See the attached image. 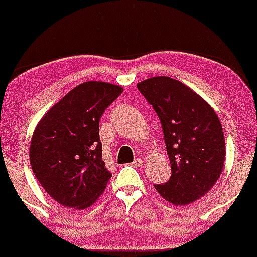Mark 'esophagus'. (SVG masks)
<instances>
[{
    "label": "esophagus",
    "mask_w": 257,
    "mask_h": 257,
    "mask_svg": "<svg viewBox=\"0 0 257 257\" xmlns=\"http://www.w3.org/2000/svg\"><path fill=\"white\" fill-rule=\"evenodd\" d=\"M132 165L134 166V168H142L143 166V161L140 160V158H137V160H135L132 163Z\"/></svg>",
    "instance_id": "34e87169"
}]
</instances>
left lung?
Masks as SVG:
<instances>
[{
  "instance_id": "left-lung-1",
  "label": "left lung",
  "mask_w": 257,
  "mask_h": 257,
  "mask_svg": "<svg viewBox=\"0 0 257 257\" xmlns=\"http://www.w3.org/2000/svg\"><path fill=\"white\" fill-rule=\"evenodd\" d=\"M160 117L171 177L154 185L165 200L183 206L218 182L225 163L223 130L213 108L183 82L155 77L137 84Z\"/></svg>"
}]
</instances>
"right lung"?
Returning <instances> with one entry per match:
<instances>
[{"label":"right lung","mask_w":257,"mask_h":257,"mask_svg":"<svg viewBox=\"0 0 257 257\" xmlns=\"http://www.w3.org/2000/svg\"><path fill=\"white\" fill-rule=\"evenodd\" d=\"M122 92L121 86L109 82H84L58 101L35 128L32 171L60 205L87 208L106 189L111 173L102 160L99 122Z\"/></svg>","instance_id":"1"}]
</instances>
